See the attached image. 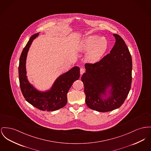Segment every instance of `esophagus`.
<instances>
[{
  "instance_id": "esophagus-1",
  "label": "esophagus",
  "mask_w": 151,
  "mask_h": 151,
  "mask_svg": "<svg viewBox=\"0 0 151 151\" xmlns=\"http://www.w3.org/2000/svg\"><path fill=\"white\" fill-rule=\"evenodd\" d=\"M85 71H86V70H85V69H84V68H81L80 70V75H83V74L85 72Z\"/></svg>"
}]
</instances>
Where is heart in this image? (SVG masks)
<instances>
[{
    "label": "heart",
    "mask_w": 151,
    "mask_h": 151,
    "mask_svg": "<svg viewBox=\"0 0 151 151\" xmlns=\"http://www.w3.org/2000/svg\"><path fill=\"white\" fill-rule=\"evenodd\" d=\"M108 48V42L106 37L98 35L87 36L81 42L78 47L79 52L90 50L87 60L90 63L99 61L106 52Z\"/></svg>",
    "instance_id": "1"
}]
</instances>
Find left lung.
Wrapping results in <instances>:
<instances>
[{
  "label": "left lung",
  "mask_w": 151,
  "mask_h": 151,
  "mask_svg": "<svg viewBox=\"0 0 151 151\" xmlns=\"http://www.w3.org/2000/svg\"><path fill=\"white\" fill-rule=\"evenodd\" d=\"M114 36L115 44L110 53L96 63H86V71L81 78L87 106L101 112L111 111L121 106L131 87V53L122 37L117 34ZM106 94L109 96L107 97Z\"/></svg>",
  "instance_id": "left-lung-1"
}]
</instances>
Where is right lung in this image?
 <instances>
[{
    "label": "right lung",
    "instance_id": "add662e5",
    "mask_svg": "<svg viewBox=\"0 0 151 151\" xmlns=\"http://www.w3.org/2000/svg\"><path fill=\"white\" fill-rule=\"evenodd\" d=\"M39 33L30 37L20 55L19 65L20 87L24 98L29 104L42 111H53L66 105L67 94L73 83L79 79L80 68L77 66L73 67L61 75L55 81L50 90L45 92L37 90L27 79L26 64L29 48Z\"/></svg>",
    "mask_w": 151,
    "mask_h": 151
}]
</instances>
